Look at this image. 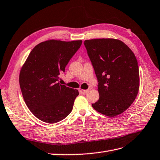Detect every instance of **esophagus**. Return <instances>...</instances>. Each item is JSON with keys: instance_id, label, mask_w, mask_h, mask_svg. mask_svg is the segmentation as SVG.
Listing matches in <instances>:
<instances>
[{"instance_id": "obj_1", "label": "esophagus", "mask_w": 160, "mask_h": 160, "mask_svg": "<svg viewBox=\"0 0 160 160\" xmlns=\"http://www.w3.org/2000/svg\"><path fill=\"white\" fill-rule=\"evenodd\" d=\"M90 90H91V88H89L88 89H86V90H83V93H84L85 94H87V93H88V92H89Z\"/></svg>"}]
</instances>
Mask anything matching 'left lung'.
I'll return each mask as SVG.
<instances>
[{
  "instance_id": "left-lung-1",
  "label": "left lung",
  "mask_w": 160,
  "mask_h": 160,
  "mask_svg": "<svg viewBox=\"0 0 160 160\" xmlns=\"http://www.w3.org/2000/svg\"><path fill=\"white\" fill-rule=\"evenodd\" d=\"M84 45L98 81L99 98L92 107L109 117L122 113L133 103L139 88L134 53L114 38L86 40Z\"/></svg>"
}]
</instances>
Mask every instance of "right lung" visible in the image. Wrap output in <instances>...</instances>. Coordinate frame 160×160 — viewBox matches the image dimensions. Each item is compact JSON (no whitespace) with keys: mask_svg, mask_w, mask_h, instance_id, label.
Instances as JSON below:
<instances>
[{"mask_svg":"<svg viewBox=\"0 0 160 160\" xmlns=\"http://www.w3.org/2000/svg\"><path fill=\"white\" fill-rule=\"evenodd\" d=\"M82 44V41L42 42L30 52L19 75L22 95L32 113L42 122L55 123L72 109L77 89L61 85L59 75Z\"/></svg>","mask_w":160,"mask_h":160,"instance_id":"add662e5","label":"right lung"}]
</instances>
